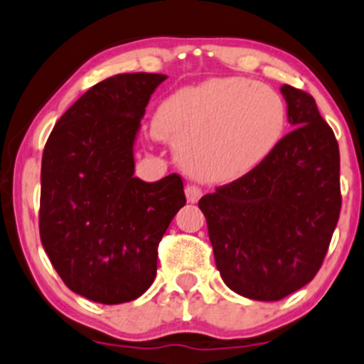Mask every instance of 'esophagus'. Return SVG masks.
<instances>
[{
    "label": "esophagus",
    "instance_id": "1",
    "mask_svg": "<svg viewBox=\"0 0 364 364\" xmlns=\"http://www.w3.org/2000/svg\"><path fill=\"white\" fill-rule=\"evenodd\" d=\"M203 196L201 189L196 186H187L186 187V198H187V203H198L199 198Z\"/></svg>",
    "mask_w": 364,
    "mask_h": 364
}]
</instances>
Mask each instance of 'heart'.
Listing matches in <instances>:
<instances>
[{"label":"heart","instance_id":"heart-1","mask_svg":"<svg viewBox=\"0 0 364 364\" xmlns=\"http://www.w3.org/2000/svg\"><path fill=\"white\" fill-rule=\"evenodd\" d=\"M152 124L194 177L232 182L276 149L287 127V105L259 81L213 77L166 97Z\"/></svg>","mask_w":364,"mask_h":364}]
</instances>
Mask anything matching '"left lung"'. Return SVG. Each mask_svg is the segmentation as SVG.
I'll use <instances>...</instances> for the list:
<instances>
[{
    "label": "left lung",
    "instance_id": "obj_1",
    "mask_svg": "<svg viewBox=\"0 0 364 364\" xmlns=\"http://www.w3.org/2000/svg\"><path fill=\"white\" fill-rule=\"evenodd\" d=\"M281 93L293 130L260 166L198 203L224 283L264 302L312 281L342 206L333 130L309 93L290 85Z\"/></svg>",
    "mask_w": 364,
    "mask_h": 364
}]
</instances>
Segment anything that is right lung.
I'll use <instances>...</instances> for the list:
<instances>
[{
	"label": "right lung",
	"mask_w": 364,
	"mask_h": 364,
	"mask_svg": "<svg viewBox=\"0 0 364 364\" xmlns=\"http://www.w3.org/2000/svg\"><path fill=\"white\" fill-rule=\"evenodd\" d=\"M165 74H116L93 85L57 121L41 161L40 236L69 290L99 304L139 299L158 245L186 205L177 173L134 177V146Z\"/></svg>",
	"instance_id": "right-lung-1"
}]
</instances>
